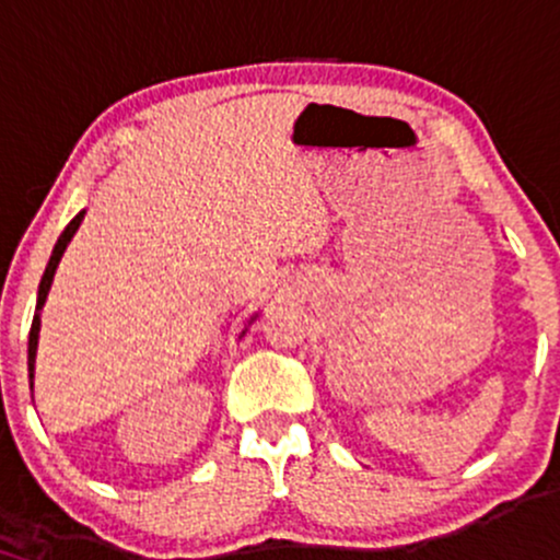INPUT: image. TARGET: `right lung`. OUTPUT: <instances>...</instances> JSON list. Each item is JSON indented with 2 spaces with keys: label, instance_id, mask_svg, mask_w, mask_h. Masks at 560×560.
I'll return each instance as SVG.
<instances>
[{
  "label": "right lung",
  "instance_id": "1",
  "mask_svg": "<svg viewBox=\"0 0 560 560\" xmlns=\"http://www.w3.org/2000/svg\"><path fill=\"white\" fill-rule=\"evenodd\" d=\"M83 213H86V210H81V213L75 215L73 221H70L68 226H66V231H62V234H60V240H57L55 249H52V258H49L47 268H44L42 284H38L36 313H34V324H31V334H28V378H31V389H34V363H36V347H38V329H42V307H44V302H47L49 287H52L55 271H57V266H60V258H62V253H66L68 242L73 240V234H75V231H79V226H81V221H83ZM255 318H258V316H253V318H249V324H253ZM242 334H244V331H242Z\"/></svg>",
  "mask_w": 560,
  "mask_h": 560
}]
</instances>
